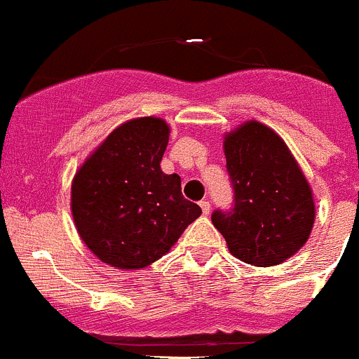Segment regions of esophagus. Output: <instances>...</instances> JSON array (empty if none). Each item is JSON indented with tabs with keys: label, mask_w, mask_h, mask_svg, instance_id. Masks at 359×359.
<instances>
[{
	"label": "esophagus",
	"mask_w": 359,
	"mask_h": 359,
	"mask_svg": "<svg viewBox=\"0 0 359 359\" xmlns=\"http://www.w3.org/2000/svg\"><path fill=\"white\" fill-rule=\"evenodd\" d=\"M201 209L204 215H209V211H211V202L209 201H201Z\"/></svg>",
	"instance_id": "obj_1"
}]
</instances>
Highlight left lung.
Returning <instances> with one entry per match:
<instances>
[{
	"instance_id": "obj_1",
	"label": "left lung",
	"mask_w": 359,
	"mask_h": 359,
	"mask_svg": "<svg viewBox=\"0 0 359 359\" xmlns=\"http://www.w3.org/2000/svg\"><path fill=\"white\" fill-rule=\"evenodd\" d=\"M223 150L233 208L212 212L229 251L257 267L279 265L311 236L316 218L309 181L285 141L251 120L225 134Z\"/></svg>"
}]
</instances>
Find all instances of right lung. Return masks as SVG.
<instances>
[{"label": "right lung", "mask_w": 359, "mask_h": 359, "mask_svg": "<svg viewBox=\"0 0 359 359\" xmlns=\"http://www.w3.org/2000/svg\"><path fill=\"white\" fill-rule=\"evenodd\" d=\"M169 133L162 118L129 120L74 175V225L88 250L111 267H148L201 216V208L181 194L180 176L161 169Z\"/></svg>", "instance_id": "right-lung-1"}]
</instances>
